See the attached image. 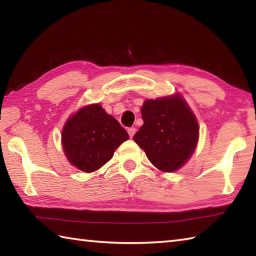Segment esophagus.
I'll return each mask as SVG.
<instances>
[{"label":"esophagus","instance_id":"obj_1","mask_svg":"<svg viewBox=\"0 0 256 256\" xmlns=\"http://www.w3.org/2000/svg\"><path fill=\"white\" fill-rule=\"evenodd\" d=\"M135 132H136V130H135V128H130L128 130V135H130V138H133L134 136V134H135Z\"/></svg>","mask_w":256,"mask_h":256}]
</instances>
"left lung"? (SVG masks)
<instances>
[{"label":"left lung","mask_w":256,"mask_h":256,"mask_svg":"<svg viewBox=\"0 0 256 256\" xmlns=\"http://www.w3.org/2000/svg\"><path fill=\"white\" fill-rule=\"evenodd\" d=\"M144 124L133 136L150 162L164 172L178 170L194 153L199 138L197 118L180 94L145 100Z\"/></svg>","instance_id":"obj_1"}]
</instances>
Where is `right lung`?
Returning a JSON list of instances; mask_svg holds the SVG:
<instances>
[{
	"mask_svg": "<svg viewBox=\"0 0 256 256\" xmlns=\"http://www.w3.org/2000/svg\"><path fill=\"white\" fill-rule=\"evenodd\" d=\"M128 138L126 131L99 103L80 108L68 118L62 133L68 162L84 172L101 168Z\"/></svg>",
	"mask_w": 256,
	"mask_h": 256,
	"instance_id": "right-lung-1",
	"label": "right lung"
}]
</instances>
